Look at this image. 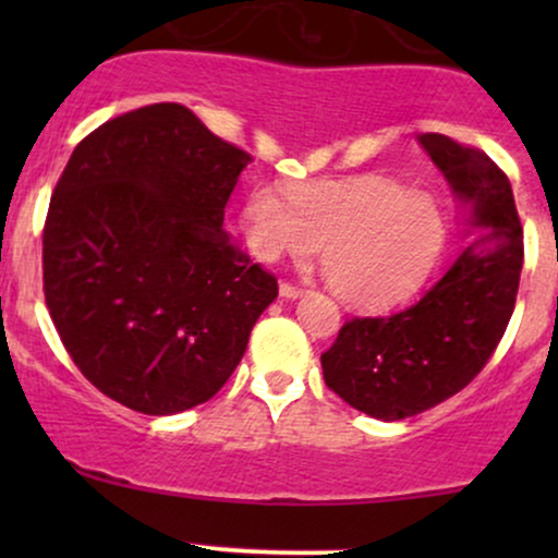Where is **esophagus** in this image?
Wrapping results in <instances>:
<instances>
[{
  "label": "esophagus",
  "mask_w": 558,
  "mask_h": 558,
  "mask_svg": "<svg viewBox=\"0 0 558 558\" xmlns=\"http://www.w3.org/2000/svg\"><path fill=\"white\" fill-rule=\"evenodd\" d=\"M280 296L293 301V299L304 296V291H301V288H296V286H291V283H280Z\"/></svg>",
  "instance_id": "1"
}]
</instances>
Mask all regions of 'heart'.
<instances>
[{
	"mask_svg": "<svg viewBox=\"0 0 558 558\" xmlns=\"http://www.w3.org/2000/svg\"><path fill=\"white\" fill-rule=\"evenodd\" d=\"M241 220L262 262H310L323 248L330 288L354 310H388L414 296L446 246L438 202L377 175L299 183L288 198L257 189Z\"/></svg>",
	"mask_w": 558,
	"mask_h": 558,
	"instance_id": "obj_1",
	"label": "heart"
}]
</instances>
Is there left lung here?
<instances>
[{
  "label": "left lung",
  "mask_w": 558,
  "mask_h": 558,
  "mask_svg": "<svg viewBox=\"0 0 558 558\" xmlns=\"http://www.w3.org/2000/svg\"><path fill=\"white\" fill-rule=\"evenodd\" d=\"M417 141L444 172L466 241L420 301L390 317L349 319L323 354L328 388L383 422L414 417L470 386L509 325L524 257L498 165L440 133Z\"/></svg>",
  "instance_id": "1"
}]
</instances>
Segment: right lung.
I'll return each instance as SVG.
<instances>
[{"label":"right lung","instance_id":"1","mask_svg":"<svg viewBox=\"0 0 558 558\" xmlns=\"http://www.w3.org/2000/svg\"><path fill=\"white\" fill-rule=\"evenodd\" d=\"M252 157L189 107L107 120L75 146L44 226V296L68 354L105 396L168 417L239 367L270 272L222 230Z\"/></svg>","mask_w":558,"mask_h":558}]
</instances>
